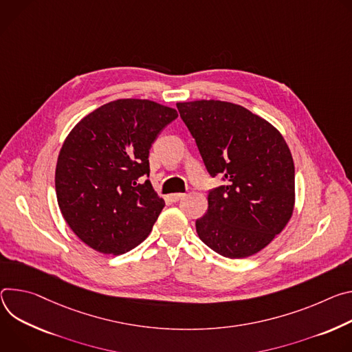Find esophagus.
<instances>
[{
	"instance_id": "esophagus-1",
	"label": "esophagus",
	"mask_w": 352,
	"mask_h": 352,
	"mask_svg": "<svg viewBox=\"0 0 352 352\" xmlns=\"http://www.w3.org/2000/svg\"><path fill=\"white\" fill-rule=\"evenodd\" d=\"M184 197V194L183 192H176V194H170L169 196V200L172 201V203H177L180 199H183Z\"/></svg>"
}]
</instances>
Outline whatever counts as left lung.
<instances>
[{
  "label": "left lung",
  "instance_id": "1",
  "mask_svg": "<svg viewBox=\"0 0 352 352\" xmlns=\"http://www.w3.org/2000/svg\"><path fill=\"white\" fill-rule=\"evenodd\" d=\"M211 177L208 210L196 221L200 239L229 258L264 249L288 223L295 201L291 151L268 122L221 100L177 103Z\"/></svg>",
  "mask_w": 352,
  "mask_h": 352
}]
</instances>
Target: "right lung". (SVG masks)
Returning a JSON list of instances; mask_svg holds the SVG:
<instances>
[{"label": "right lung", "instance_id": "obj_1", "mask_svg": "<svg viewBox=\"0 0 352 352\" xmlns=\"http://www.w3.org/2000/svg\"><path fill=\"white\" fill-rule=\"evenodd\" d=\"M177 119L175 109L151 100L109 102L78 123L56 168L61 214L75 235L104 254L138 246L165 201L149 180V149Z\"/></svg>", "mask_w": 352, "mask_h": 352}]
</instances>
